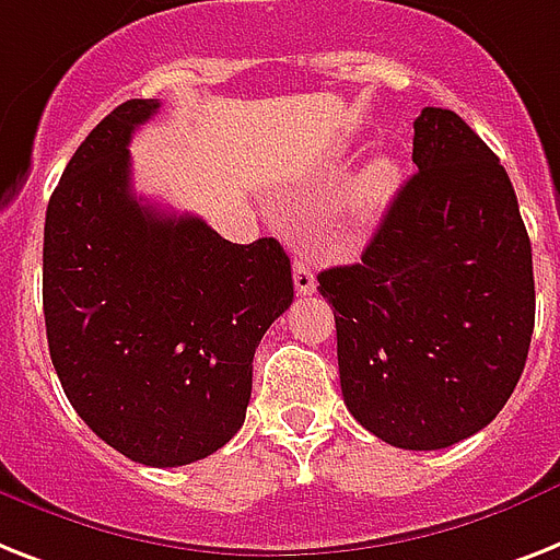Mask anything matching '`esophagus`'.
<instances>
[{"label":"esophagus","mask_w":560,"mask_h":560,"mask_svg":"<svg viewBox=\"0 0 560 560\" xmlns=\"http://www.w3.org/2000/svg\"><path fill=\"white\" fill-rule=\"evenodd\" d=\"M293 281H295V293L299 295L316 293V272H313V267L307 265L304 258H295L293 261Z\"/></svg>","instance_id":"obj_1"}]
</instances>
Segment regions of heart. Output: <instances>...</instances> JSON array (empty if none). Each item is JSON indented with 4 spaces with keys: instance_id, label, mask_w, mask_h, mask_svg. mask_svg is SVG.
I'll list each match as a JSON object with an SVG mask.
<instances>
[{
    "instance_id": "1",
    "label": "heart",
    "mask_w": 560,
    "mask_h": 560,
    "mask_svg": "<svg viewBox=\"0 0 560 560\" xmlns=\"http://www.w3.org/2000/svg\"><path fill=\"white\" fill-rule=\"evenodd\" d=\"M399 186L397 163L390 158H371L353 172L345 186L339 189L330 209H327V221L339 233L359 235L374 226V221L385 212L394 192Z\"/></svg>"
}]
</instances>
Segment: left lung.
Returning a JSON list of instances; mask_svg holds the SVG:
<instances>
[{"instance_id": "8db88e82", "label": "left lung", "mask_w": 560, "mask_h": 560, "mask_svg": "<svg viewBox=\"0 0 560 560\" xmlns=\"http://www.w3.org/2000/svg\"><path fill=\"white\" fill-rule=\"evenodd\" d=\"M413 163L359 265L319 272L348 411L434 452L501 413L535 327L532 247L494 152L448 108L413 120Z\"/></svg>"}]
</instances>
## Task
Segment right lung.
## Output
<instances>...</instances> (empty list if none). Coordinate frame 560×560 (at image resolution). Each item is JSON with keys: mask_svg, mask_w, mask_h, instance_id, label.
I'll list each match as a JSON object with an SVG mask.
<instances>
[{"mask_svg": "<svg viewBox=\"0 0 560 560\" xmlns=\"http://www.w3.org/2000/svg\"><path fill=\"white\" fill-rule=\"evenodd\" d=\"M161 108L126 100L91 129L45 212L43 307L68 402L143 466L203 460L244 425L253 357L293 302L276 238L233 244L131 189L129 140Z\"/></svg>", "mask_w": 560, "mask_h": 560, "instance_id": "add662e5", "label": "right lung"}]
</instances>
